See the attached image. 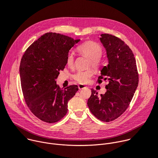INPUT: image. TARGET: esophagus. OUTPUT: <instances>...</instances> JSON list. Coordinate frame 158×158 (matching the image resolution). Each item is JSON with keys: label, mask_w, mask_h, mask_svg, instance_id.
Wrapping results in <instances>:
<instances>
[{"label": "esophagus", "mask_w": 158, "mask_h": 158, "mask_svg": "<svg viewBox=\"0 0 158 158\" xmlns=\"http://www.w3.org/2000/svg\"><path fill=\"white\" fill-rule=\"evenodd\" d=\"M86 88L85 85H78V88H79V89H84V88Z\"/></svg>", "instance_id": "esophagus-1"}]
</instances>
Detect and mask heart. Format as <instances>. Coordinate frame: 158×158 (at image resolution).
<instances>
[{"label": "heart", "instance_id": "1", "mask_svg": "<svg viewBox=\"0 0 158 158\" xmlns=\"http://www.w3.org/2000/svg\"><path fill=\"white\" fill-rule=\"evenodd\" d=\"M78 50L83 55L89 59V67H92L94 69H98L102 65L100 57L102 53L101 46L94 42L88 41L81 44ZM74 63V55L72 52H69L66 57V64L69 67H72ZM93 75V71L91 69L85 71H78L73 75V79L79 83L85 84L88 82L89 78Z\"/></svg>", "mask_w": 158, "mask_h": 158}]
</instances>
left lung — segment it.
Returning <instances> with one entry per match:
<instances>
[{
  "label": "left lung",
  "mask_w": 158,
  "mask_h": 158,
  "mask_svg": "<svg viewBox=\"0 0 158 158\" xmlns=\"http://www.w3.org/2000/svg\"><path fill=\"white\" fill-rule=\"evenodd\" d=\"M99 40L106 49L108 64L101 70L98 83L108 82L106 92L98 96L91 89L88 100L91 112L103 122L112 121L127 109L138 84L136 60L130 48L120 39L109 34H101Z\"/></svg>",
  "instance_id": "8db88e82"
}]
</instances>
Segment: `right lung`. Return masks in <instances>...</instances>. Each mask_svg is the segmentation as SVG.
<instances>
[{"label": "right lung", "mask_w": 158, "mask_h": 158, "mask_svg": "<svg viewBox=\"0 0 158 158\" xmlns=\"http://www.w3.org/2000/svg\"><path fill=\"white\" fill-rule=\"evenodd\" d=\"M80 41L48 33L35 41L22 58L20 75L25 102L33 114L44 122L61 120L67 113L69 101L78 90L77 85L63 89L56 80L67 65L69 51Z\"/></svg>", "instance_id": "1"}]
</instances>
